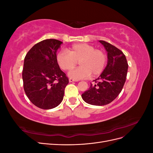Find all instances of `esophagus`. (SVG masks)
<instances>
[{"instance_id":"obj_1","label":"esophagus","mask_w":153,"mask_h":153,"mask_svg":"<svg viewBox=\"0 0 153 153\" xmlns=\"http://www.w3.org/2000/svg\"><path fill=\"white\" fill-rule=\"evenodd\" d=\"M69 82H77L78 80H75V79H73V78H70L69 79Z\"/></svg>"}]
</instances>
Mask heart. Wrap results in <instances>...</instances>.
Segmentation results:
<instances>
[{"label":"heart","mask_w":153,"mask_h":153,"mask_svg":"<svg viewBox=\"0 0 153 153\" xmlns=\"http://www.w3.org/2000/svg\"><path fill=\"white\" fill-rule=\"evenodd\" d=\"M56 61L64 71H69L75 68L79 62L80 67L69 73L75 79H83L91 75L96 77L103 72L107 64L108 57L102 50L85 43L75 44L68 49V52L61 51L57 53Z\"/></svg>","instance_id":"obj_1"}]
</instances>
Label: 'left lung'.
<instances>
[{"label":"left lung","mask_w":153,"mask_h":153,"mask_svg":"<svg viewBox=\"0 0 153 153\" xmlns=\"http://www.w3.org/2000/svg\"><path fill=\"white\" fill-rule=\"evenodd\" d=\"M107 51L108 62L101 75L91 83L89 89L82 94L86 103L103 106L112 102L121 92L127 76L128 64L123 52L115 46L100 40Z\"/></svg>","instance_id":"left-lung-1"}]
</instances>
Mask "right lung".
Returning <instances> with one entry per match:
<instances>
[{
    "mask_svg": "<svg viewBox=\"0 0 153 153\" xmlns=\"http://www.w3.org/2000/svg\"><path fill=\"white\" fill-rule=\"evenodd\" d=\"M62 43L55 39L41 41L25 55L22 71L24 89L32 103L48 110L63 100L69 79L56 61V52Z\"/></svg>",
    "mask_w": 153,
    "mask_h": 153,
    "instance_id": "obj_1",
    "label": "right lung"
}]
</instances>
